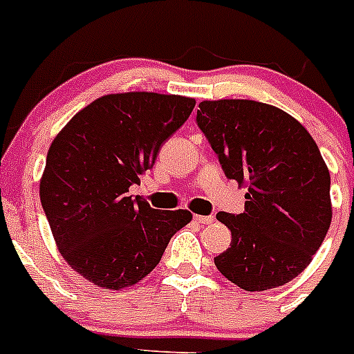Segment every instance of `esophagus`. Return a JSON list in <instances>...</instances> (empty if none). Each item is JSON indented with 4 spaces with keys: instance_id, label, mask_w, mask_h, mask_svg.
Returning a JSON list of instances; mask_svg holds the SVG:
<instances>
[{
    "instance_id": "34e87169",
    "label": "esophagus",
    "mask_w": 354,
    "mask_h": 354,
    "mask_svg": "<svg viewBox=\"0 0 354 354\" xmlns=\"http://www.w3.org/2000/svg\"><path fill=\"white\" fill-rule=\"evenodd\" d=\"M194 220H196V223H202V225H207V223H212V220H214V218H212V216H202V214H196V216H194Z\"/></svg>"
}]
</instances>
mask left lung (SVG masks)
Returning <instances> with one entry per match:
<instances>
[{
    "label": "left lung",
    "instance_id": "left-lung-1",
    "mask_svg": "<svg viewBox=\"0 0 354 354\" xmlns=\"http://www.w3.org/2000/svg\"><path fill=\"white\" fill-rule=\"evenodd\" d=\"M196 122L225 176L247 189L242 214H216L232 236L214 258L218 271L251 292L291 281L331 225V176L320 149L291 114L254 100H205Z\"/></svg>",
    "mask_w": 354,
    "mask_h": 354
}]
</instances>
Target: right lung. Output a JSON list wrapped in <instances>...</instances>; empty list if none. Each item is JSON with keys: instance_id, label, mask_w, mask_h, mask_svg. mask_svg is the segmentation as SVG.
<instances>
[{"instance_id": "right-lung-1", "label": "right lung", "mask_w": 354, "mask_h": 354, "mask_svg": "<svg viewBox=\"0 0 354 354\" xmlns=\"http://www.w3.org/2000/svg\"><path fill=\"white\" fill-rule=\"evenodd\" d=\"M194 97L107 94L83 107L50 143L39 198L57 251L85 280L122 291L160 263L169 240L192 220L129 196L162 143L191 116Z\"/></svg>"}]
</instances>
